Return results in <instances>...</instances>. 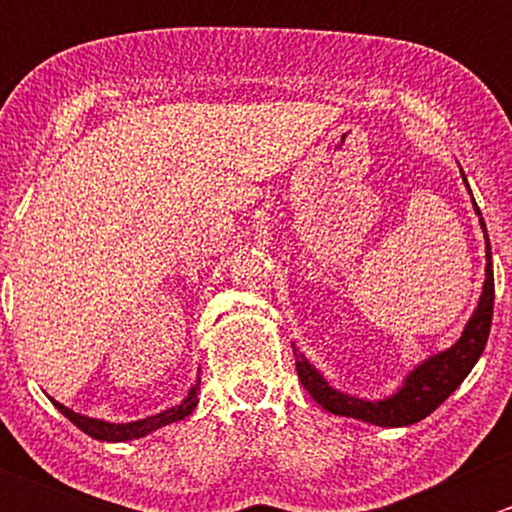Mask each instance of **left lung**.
Returning a JSON list of instances; mask_svg holds the SVG:
<instances>
[{
  "instance_id": "8db88e82",
  "label": "left lung",
  "mask_w": 512,
  "mask_h": 512,
  "mask_svg": "<svg viewBox=\"0 0 512 512\" xmlns=\"http://www.w3.org/2000/svg\"><path fill=\"white\" fill-rule=\"evenodd\" d=\"M463 180H466V175H463ZM473 205H476V200H473ZM480 225H483L485 232L483 218H480ZM485 257H488V265H485L483 294H480L476 312L468 319L461 339H458L451 349H446V352L431 356V359H426L423 364H418L416 369L406 376L404 386H401L394 396L381 401H364L356 399V396L339 394V391L332 389V386L324 381V376L299 354V349L294 347L297 376L299 381H302L304 389H307L309 394H312V399L317 401L322 409H327L329 414L361 418V421L376 423V426H411V423L433 414V411L461 386V381L471 374V369L476 366L480 354H483L485 342H488L495 299L488 232H485Z\"/></svg>"
}]
</instances>
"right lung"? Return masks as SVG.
Listing matches in <instances>:
<instances>
[{
	"mask_svg": "<svg viewBox=\"0 0 512 512\" xmlns=\"http://www.w3.org/2000/svg\"><path fill=\"white\" fill-rule=\"evenodd\" d=\"M198 391H200V376H198V381L193 384V389L188 391V396H185L178 406L163 411V414L148 416V418H141V421H131V423H108V421H98V418L81 416V414H76V411L66 409V406L59 404V401H54V406L61 411V414L69 418L74 426H79L81 431L89 433L91 438H98V441H131V438H141V436H146V433L156 431V428H160V426L183 421L185 416L193 414V409L198 406Z\"/></svg>",
	"mask_w": 512,
	"mask_h": 512,
	"instance_id": "add662e5",
	"label": "right lung"
}]
</instances>
